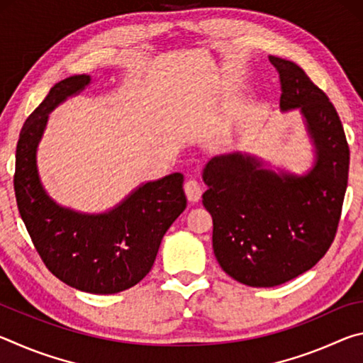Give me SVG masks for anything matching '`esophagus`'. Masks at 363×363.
Returning a JSON list of instances; mask_svg holds the SVG:
<instances>
[{
  "mask_svg": "<svg viewBox=\"0 0 363 363\" xmlns=\"http://www.w3.org/2000/svg\"><path fill=\"white\" fill-rule=\"evenodd\" d=\"M184 190H186V195H187L189 201H192V203L199 201L200 196H201V192H203V190H201L200 182L196 179H187L186 184H184Z\"/></svg>",
  "mask_w": 363,
  "mask_h": 363,
  "instance_id": "34e87169",
  "label": "esophagus"
}]
</instances>
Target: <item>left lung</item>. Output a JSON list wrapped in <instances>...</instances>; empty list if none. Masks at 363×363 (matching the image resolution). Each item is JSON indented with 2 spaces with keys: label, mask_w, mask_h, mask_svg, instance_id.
I'll return each mask as SVG.
<instances>
[{
  "label": "left lung",
  "mask_w": 363,
  "mask_h": 363,
  "mask_svg": "<svg viewBox=\"0 0 363 363\" xmlns=\"http://www.w3.org/2000/svg\"><path fill=\"white\" fill-rule=\"evenodd\" d=\"M279 72L281 110L301 108L317 149L307 176H277L240 153L214 157L203 171L214 256L248 286H277L315 266L335 240L349 174V145L328 96L291 60Z\"/></svg>",
  "instance_id": "8db88e82"
}]
</instances>
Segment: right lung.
Instances as JSON below:
<instances>
[{
	"label": "right lung",
	"instance_id": "obj_1",
	"mask_svg": "<svg viewBox=\"0 0 363 363\" xmlns=\"http://www.w3.org/2000/svg\"><path fill=\"white\" fill-rule=\"evenodd\" d=\"M91 82L75 75L54 84L23 123L16 149L17 208L40 257L59 280L77 290L112 294L139 284L155 262L169 225L186 210L181 173L139 187L113 211L86 216L57 206L43 190L35 150L48 113Z\"/></svg>",
	"mask_w": 363,
	"mask_h": 363
}]
</instances>
